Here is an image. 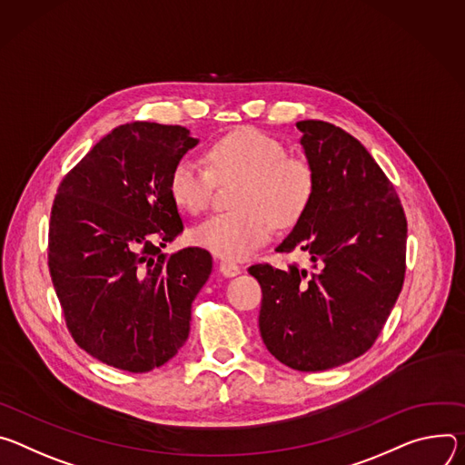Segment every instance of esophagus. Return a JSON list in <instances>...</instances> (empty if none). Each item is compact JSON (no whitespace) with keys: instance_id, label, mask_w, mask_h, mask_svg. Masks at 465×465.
Returning <instances> with one entry per match:
<instances>
[{"instance_id":"34e87169","label":"esophagus","mask_w":465,"mask_h":465,"mask_svg":"<svg viewBox=\"0 0 465 465\" xmlns=\"http://www.w3.org/2000/svg\"><path fill=\"white\" fill-rule=\"evenodd\" d=\"M220 272H222L225 277H236V275L242 272V268H240L238 264L231 262V261H222V262H220Z\"/></svg>"}]
</instances>
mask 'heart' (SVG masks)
Returning a JSON list of instances; mask_svg holds the SVG:
<instances>
[{"label": "heart", "instance_id": "1", "mask_svg": "<svg viewBox=\"0 0 465 465\" xmlns=\"http://www.w3.org/2000/svg\"><path fill=\"white\" fill-rule=\"evenodd\" d=\"M206 163L177 161L170 195L190 214L211 204L216 184L242 179L234 204L240 211L214 214L192 231V240L225 261H243L272 238L277 227L293 225L314 193L312 166L290 157L284 143L259 129H236L206 151Z\"/></svg>", "mask_w": 465, "mask_h": 465}]
</instances>
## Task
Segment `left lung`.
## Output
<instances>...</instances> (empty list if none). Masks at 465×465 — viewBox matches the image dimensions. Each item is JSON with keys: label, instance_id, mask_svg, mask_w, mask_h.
<instances>
[{"label": "left lung", "instance_id": "obj_1", "mask_svg": "<svg viewBox=\"0 0 465 465\" xmlns=\"http://www.w3.org/2000/svg\"><path fill=\"white\" fill-rule=\"evenodd\" d=\"M314 172L304 214L277 247L311 254L312 272L254 264L261 336L297 371H325L364 354L381 334L406 270V218L370 151L343 129L297 122Z\"/></svg>", "mask_w": 465, "mask_h": 465}]
</instances>
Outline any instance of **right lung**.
<instances>
[{
  "instance_id": "add662e5",
  "label": "right lung",
  "mask_w": 465,
  "mask_h": 465,
  "mask_svg": "<svg viewBox=\"0 0 465 465\" xmlns=\"http://www.w3.org/2000/svg\"><path fill=\"white\" fill-rule=\"evenodd\" d=\"M197 138L181 125L133 122L103 136L63 179L47 264L75 343L99 362L145 373L190 332L192 302L213 272L201 247L166 254L183 232L170 173Z\"/></svg>"
}]
</instances>
